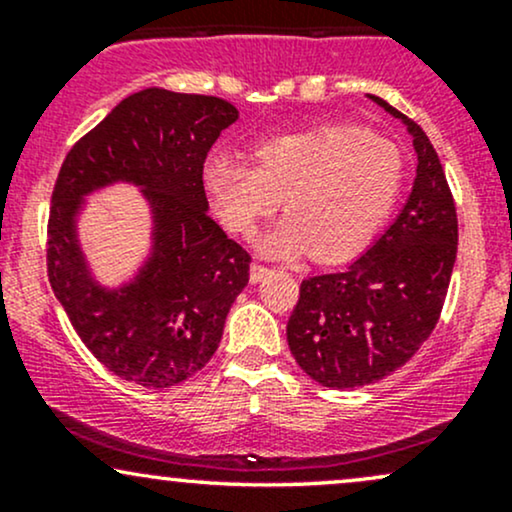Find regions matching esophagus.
Here are the masks:
<instances>
[{"instance_id":"obj_1","label":"esophagus","mask_w":512,"mask_h":512,"mask_svg":"<svg viewBox=\"0 0 512 512\" xmlns=\"http://www.w3.org/2000/svg\"><path fill=\"white\" fill-rule=\"evenodd\" d=\"M267 274H269V267H264V264H260V262L250 264V281H252V284H260V281Z\"/></svg>"}]
</instances>
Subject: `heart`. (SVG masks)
Segmentation results:
<instances>
[{
  "label": "heart",
  "mask_w": 512,
  "mask_h": 512,
  "mask_svg": "<svg viewBox=\"0 0 512 512\" xmlns=\"http://www.w3.org/2000/svg\"><path fill=\"white\" fill-rule=\"evenodd\" d=\"M255 166L216 154L204 187L226 228L250 236L284 197V216L257 238V250L289 260L313 250L339 262L361 252L383 228L404 187L402 149L358 127H320L264 139Z\"/></svg>",
  "instance_id": "b5f03b06"
}]
</instances>
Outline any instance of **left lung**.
Here are the masks:
<instances>
[{
	"label": "left lung",
	"instance_id": "obj_1",
	"mask_svg": "<svg viewBox=\"0 0 512 512\" xmlns=\"http://www.w3.org/2000/svg\"><path fill=\"white\" fill-rule=\"evenodd\" d=\"M368 98L407 127L416 178L402 211L342 272L315 274L286 325L303 373L330 390L378 383L431 337L457 257V214L426 132L378 96Z\"/></svg>",
	"mask_w": 512,
	"mask_h": 512
}]
</instances>
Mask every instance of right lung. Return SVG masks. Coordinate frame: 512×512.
<instances>
[{"mask_svg":"<svg viewBox=\"0 0 512 512\" xmlns=\"http://www.w3.org/2000/svg\"><path fill=\"white\" fill-rule=\"evenodd\" d=\"M238 108L216 96L144 88L120 101L64 158L52 192L48 276L76 334L105 368L142 387L192 378L219 349L248 286L250 255L209 216L202 170ZM137 186L150 207V252L129 280L92 274L78 238L87 197Z\"/></svg>","mask_w":512,"mask_h":512,"instance_id":"obj_1","label":"right lung"}]
</instances>
